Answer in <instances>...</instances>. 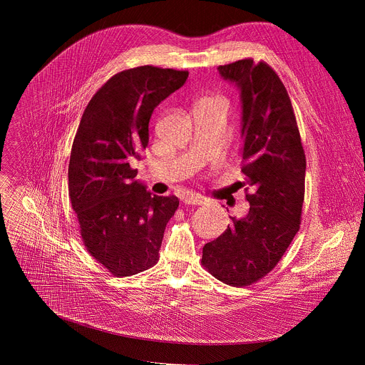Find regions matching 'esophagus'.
I'll list each match as a JSON object with an SVG mask.
<instances>
[{"label":"esophagus","instance_id":"34e87169","mask_svg":"<svg viewBox=\"0 0 365 365\" xmlns=\"http://www.w3.org/2000/svg\"><path fill=\"white\" fill-rule=\"evenodd\" d=\"M182 200L186 205H202V203H205V199L197 193H185L182 196Z\"/></svg>","mask_w":365,"mask_h":365}]
</instances>
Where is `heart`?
Masks as SVG:
<instances>
[{"label": "heart", "mask_w": 365, "mask_h": 365, "mask_svg": "<svg viewBox=\"0 0 365 365\" xmlns=\"http://www.w3.org/2000/svg\"><path fill=\"white\" fill-rule=\"evenodd\" d=\"M202 102L203 103H210V106H222V102L220 99H205Z\"/></svg>", "instance_id": "obj_1"}]
</instances>
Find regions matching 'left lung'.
<instances>
[{
  "label": "left lung",
  "mask_w": 365,
  "mask_h": 365,
  "mask_svg": "<svg viewBox=\"0 0 365 365\" xmlns=\"http://www.w3.org/2000/svg\"><path fill=\"white\" fill-rule=\"evenodd\" d=\"M240 89L241 172L250 210L202 248V266L234 287L270 273L300 227L306 158L289 93L264 62L242 59L218 66Z\"/></svg>",
  "instance_id": "1"
}]
</instances>
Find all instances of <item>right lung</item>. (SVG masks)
Wrapping results in <instances>:
<instances>
[{"instance_id":"right-lung-1","label":"right lung","mask_w":365,"mask_h":365,"mask_svg":"<svg viewBox=\"0 0 365 365\" xmlns=\"http://www.w3.org/2000/svg\"><path fill=\"white\" fill-rule=\"evenodd\" d=\"M189 72L138 66L114 75L92 96L69 162V197L88 252L117 277L153 267L176 196L151 195L131 168L148 144L154 108Z\"/></svg>"}]
</instances>
